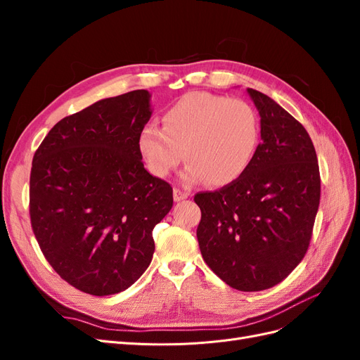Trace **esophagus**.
Masks as SVG:
<instances>
[{"instance_id":"obj_1","label":"esophagus","mask_w":360,"mask_h":360,"mask_svg":"<svg viewBox=\"0 0 360 360\" xmlns=\"http://www.w3.org/2000/svg\"><path fill=\"white\" fill-rule=\"evenodd\" d=\"M172 195H174V201H181V200H186L189 197L188 192H184L181 189H174L172 191Z\"/></svg>"}]
</instances>
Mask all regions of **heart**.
Listing matches in <instances>:
<instances>
[{"instance_id": "b5f03b06", "label": "heart", "mask_w": 360, "mask_h": 360, "mask_svg": "<svg viewBox=\"0 0 360 360\" xmlns=\"http://www.w3.org/2000/svg\"><path fill=\"white\" fill-rule=\"evenodd\" d=\"M259 122L252 105L210 93L183 96L162 115V129L146 124L138 150L148 171L167 177L183 156L189 162L183 179H205L210 186H226L240 179L258 147Z\"/></svg>"}]
</instances>
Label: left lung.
Wrapping results in <instances>:
<instances>
[{
    "label": "left lung",
    "instance_id": "obj_1",
    "mask_svg": "<svg viewBox=\"0 0 360 360\" xmlns=\"http://www.w3.org/2000/svg\"><path fill=\"white\" fill-rule=\"evenodd\" d=\"M259 114L261 144L243 176L200 192L201 255L225 284L267 290L307 254L320 204V169L312 141L269 96L248 89Z\"/></svg>",
    "mask_w": 360,
    "mask_h": 360
}]
</instances>
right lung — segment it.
I'll use <instances>...</instances> for the list:
<instances>
[{
    "mask_svg": "<svg viewBox=\"0 0 360 360\" xmlns=\"http://www.w3.org/2000/svg\"><path fill=\"white\" fill-rule=\"evenodd\" d=\"M150 117L147 90L108 97L60 120L32 158L39 246L64 281L93 296L139 279L153 258V228L172 207L169 183L151 176L138 150Z\"/></svg>",
    "mask_w": 360,
    "mask_h": 360,
    "instance_id": "add662e5",
    "label": "right lung"
}]
</instances>
